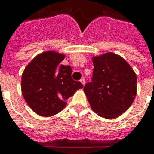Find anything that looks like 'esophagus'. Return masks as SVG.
Returning <instances> with one entry per match:
<instances>
[{
	"instance_id": "esophagus-1",
	"label": "esophagus",
	"mask_w": 154,
	"mask_h": 154,
	"mask_svg": "<svg viewBox=\"0 0 154 154\" xmlns=\"http://www.w3.org/2000/svg\"><path fill=\"white\" fill-rule=\"evenodd\" d=\"M80 82H82V84L83 86L85 85V84H86V81H85V79H84V78H82V79L80 80Z\"/></svg>"
}]
</instances>
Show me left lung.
I'll list each match as a JSON object with an SVG mask.
<instances>
[{"label":"left lung","instance_id":"left-lung-1","mask_svg":"<svg viewBox=\"0 0 154 154\" xmlns=\"http://www.w3.org/2000/svg\"><path fill=\"white\" fill-rule=\"evenodd\" d=\"M91 82L84 87L91 108L98 116L115 119L129 109L137 93V77L122 57L111 52L92 57Z\"/></svg>","mask_w":154,"mask_h":154}]
</instances>
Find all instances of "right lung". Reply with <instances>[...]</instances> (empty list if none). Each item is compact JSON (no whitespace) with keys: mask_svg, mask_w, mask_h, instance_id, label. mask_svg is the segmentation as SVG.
Returning <instances> with one entry per match:
<instances>
[{"mask_svg":"<svg viewBox=\"0 0 154 154\" xmlns=\"http://www.w3.org/2000/svg\"><path fill=\"white\" fill-rule=\"evenodd\" d=\"M65 55L55 51L35 57L22 73L21 91L25 102L41 116H52L66 106V100L83 86L72 78V67L60 65Z\"/></svg>","mask_w":154,"mask_h":154,"instance_id":"add662e5","label":"right lung"}]
</instances>
